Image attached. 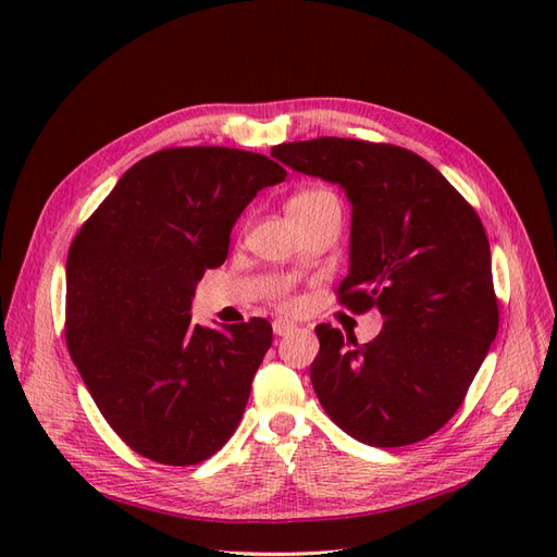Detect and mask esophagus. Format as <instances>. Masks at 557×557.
Returning a JSON list of instances; mask_svg holds the SVG:
<instances>
[{
  "label": "esophagus",
  "mask_w": 557,
  "mask_h": 557,
  "mask_svg": "<svg viewBox=\"0 0 557 557\" xmlns=\"http://www.w3.org/2000/svg\"><path fill=\"white\" fill-rule=\"evenodd\" d=\"M272 327H274L276 336H285V334H290L295 330V325L290 323V320H285V318H276Z\"/></svg>",
  "instance_id": "34e87169"
}]
</instances>
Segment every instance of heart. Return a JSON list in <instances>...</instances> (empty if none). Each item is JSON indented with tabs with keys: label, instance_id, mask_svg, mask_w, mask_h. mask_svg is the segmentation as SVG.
<instances>
[{
	"label": "heart",
	"instance_id": "1",
	"mask_svg": "<svg viewBox=\"0 0 557 557\" xmlns=\"http://www.w3.org/2000/svg\"><path fill=\"white\" fill-rule=\"evenodd\" d=\"M330 201H336V197L330 190L323 188H311V190H301L288 201V213H299V211H311L323 205H330Z\"/></svg>",
	"mask_w": 557,
	"mask_h": 557
}]
</instances>
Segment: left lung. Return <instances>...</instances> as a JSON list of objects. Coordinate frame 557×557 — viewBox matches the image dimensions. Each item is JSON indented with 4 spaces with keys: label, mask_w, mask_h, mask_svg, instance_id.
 I'll return each instance as SVG.
<instances>
[{
    "label": "left lung",
    "mask_w": 557,
    "mask_h": 557,
    "mask_svg": "<svg viewBox=\"0 0 557 557\" xmlns=\"http://www.w3.org/2000/svg\"><path fill=\"white\" fill-rule=\"evenodd\" d=\"M290 170L342 185L352 207L339 301L376 311L369 344L315 327L313 391L352 440L409 446L444 428L499 325L491 244L465 197L407 148L320 137L272 148Z\"/></svg>",
    "instance_id": "left-lung-1"
}]
</instances>
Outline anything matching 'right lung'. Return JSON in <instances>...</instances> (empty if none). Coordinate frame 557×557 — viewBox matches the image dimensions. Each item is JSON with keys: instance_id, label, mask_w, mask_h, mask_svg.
<instances>
[{"instance_id": "right-lung-1", "label": "right lung", "mask_w": 557, "mask_h": 557, "mask_svg": "<svg viewBox=\"0 0 557 557\" xmlns=\"http://www.w3.org/2000/svg\"><path fill=\"white\" fill-rule=\"evenodd\" d=\"M281 164L223 146L164 148L121 176L66 256V348L97 409L144 458L188 467L237 430L272 346L264 318L190 323L197 283Z\"/></svg>"}]
</instances>
